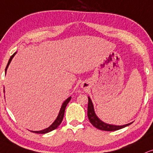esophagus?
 Here are the masks:
<instances>
[{
  "label": "esophagus",
  "instance_id": "obj_1",
  "mask_svg": "<svg viewBox=\"0 0 153 153\" xmlns=\"http://www.w3.org/2000/svg\"><path fill=\"white\" fill-rule=\"evenodd\" d=\"M88 86H89V85H88V82H82V84H81V85H80V87H81V88H82V89H83V90H86L88 88Z\"/></svg>",
  "mask_w": 153,
  "mask_h": 153
}]
</instances>
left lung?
<instances>
[{
	"label": "left lung",
	"instance_id": "left-lung-1",
	"mask_svg": "<svg viewBox=\"0 0 153 153\" xmlns=\"http://www.w3.org/2000/svg\"><path fill=\"white\" fill-rule=\"evenodd\" d=\"M88 117L90 122H91V123L93 126L95 127L97 129L105 130V131H115V130L122 129V128H125V127L130 126L132 123H128V124L123 125V126H115V125H110L102 122V120H100L97 117L96 114H95L94 107H93V104L92 102V100L90 98V97H88Z\"/></svg>",
	"mask_w": 153,
	"mask_h": 153
}]
</instances>
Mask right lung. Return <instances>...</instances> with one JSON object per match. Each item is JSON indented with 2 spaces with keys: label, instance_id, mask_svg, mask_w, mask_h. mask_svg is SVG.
<instances>
[{
  "label": "right lung",
  "instance_id": "1",
  "mask_svg": "<svg viewBox=\"0 0 153 153\" xmlns=\"http://www.w3.org/2000/svg\"><path fill=\"white\" fill-rule=\"evenodd\" d=\"M16 54V52L13 55V56H11V57H10V58L9 59L8 62V65H7L6 68H5V73H6L7 68H8L9 64L10 63V62H11L14 56ZM71 97H69L68 98L66 99V100L64 101V102H63V103H62V106H61V108H60V112H59V114H58V117H57V118L56 119V120H55L54 122L52 123V125H51V126H49L48 128H45V129H44L43 130H40V131H33V130H30V132H35V133H38V134H45V133H47V132H49L52 131V130H53L56 129V128H58L59 126H60V124L62 122V119H63L65 108H66V106H67L68 103V102H70V100H71Z\"/></svg>",
  "mask_w": 153,
  "mask_h": 153
}]
</instances>
